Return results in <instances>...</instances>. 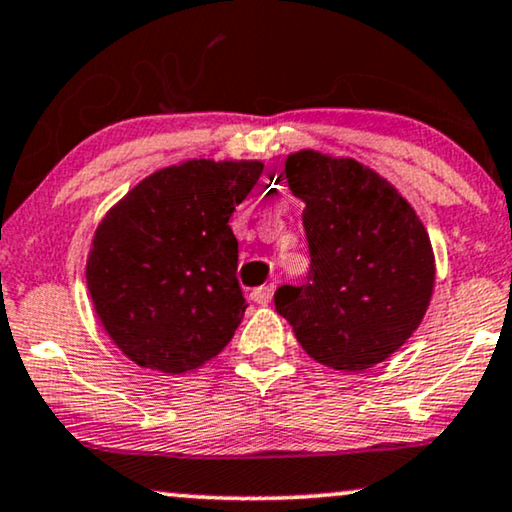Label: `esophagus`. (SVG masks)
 <instances>
[{"instance_id":"obj_1","label":"esophagus","mask_w":512,"mask_h":512,"mask_svg":"<svg viewBox=\"0 0 512 512\" xmlns=\"http://www.w3.org/2000/svg\"><path fill=\"white\" fill-rule=\"evenodd\" d=\"M252 302H257V304H269L271 302V297H274V286H262V288H257V290H252Z\"/></svg>"}]
</instances>
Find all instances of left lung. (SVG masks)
<instances>
[{"mask_svg":"<svg viewBox=\"0 0 512 512\" xmlns=\"http://www.w3.org/2000/svg\"><path fill=\"white\" fill-rule=\"evenodd\" d=\"M286 179L304 203L309 276L276 290V312L304 352L335 371H366L404 345L428 312L435 252L411 203L354 158L300 148Z\"/></svg>","mask_w":512,"mask_h":512,"instance_id":"left-lung-1","label":"left lung"}]
</instances>
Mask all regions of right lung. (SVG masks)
Listing matches in <instances>:
<instances>
[{
	"instance_id": "add662e5",
	"label": "right lung",
	"mask_w": 512,
	"mask_h": 512,
	"mask_svg": "<svg viewBox=\"0 0 512 512\" xmlns=\"http://www.w3.org/2000/svg\"><path fill=\"white\" fill-rule=\"evenodd\" d=\"M262 170V160H181L141 179L96 226L89 297L134 364L198 371L234 338L248 304L229 219Z\"/></svg>"
}]
</instances>
